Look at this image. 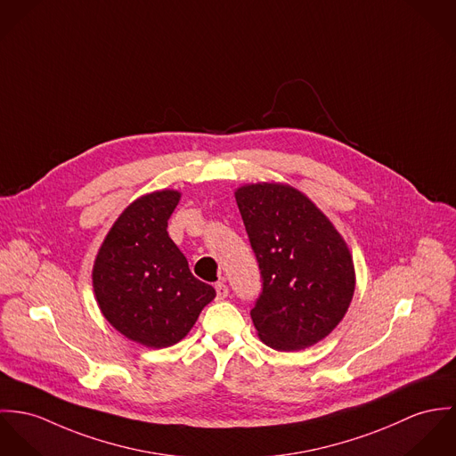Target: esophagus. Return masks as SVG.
Segmentation results:
<instances>
[{
  "label": "esophagus",
  "instance_id": "1",
  "mask_svg": "<svg viewBox=\"0 0 456 456\" xmlns=\"http://www.w3.org/2000/svg\"><path fill=\"white\" fill-rule=\"evenodd\" d=\"M215 290H216V299H218V301H224V299L229 296V289H227V285L222 283V281H218V283L215 285Z\"/></svg>",
  "mask_w": 456,
  "mask_h": 456
}]
</instances>
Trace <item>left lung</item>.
<instances>
[{"label":"left lung","instance_id":"1","mask_svg":"<svg viewBox=\"0 0 456 456\" xmlns=\"http://www.w3.org/2000/svg\"><path fill=\"white\" fill-rule=\"evenodd\" d=\"M262 274L253 325L264 345L299 352L327 338L354 292V256L325 213L287 183L234 192Z\"/></svg>","mask_w":456,"mask_h":456}]
</instances>
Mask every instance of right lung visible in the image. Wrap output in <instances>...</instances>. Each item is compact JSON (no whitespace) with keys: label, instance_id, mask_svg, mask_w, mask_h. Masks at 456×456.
I'll return each instance as SVG.
<instances>
[{"label":"right lung","instance_id":"1","mask_svg":"<svg viewBox=\"0 0 456 456\" xmlns=\"http://www.w3.org/2000/svg\"><path fill=\"white\" fill-rule=\"evenodd\" d=\"M180 198L178 191L164 189L129 204L108 231L93 267L102 316L147 348L182 341L216 296L191 273L166 231Z\"/></svg>","mask_w":456,"mask_h":456}]
</instances>
